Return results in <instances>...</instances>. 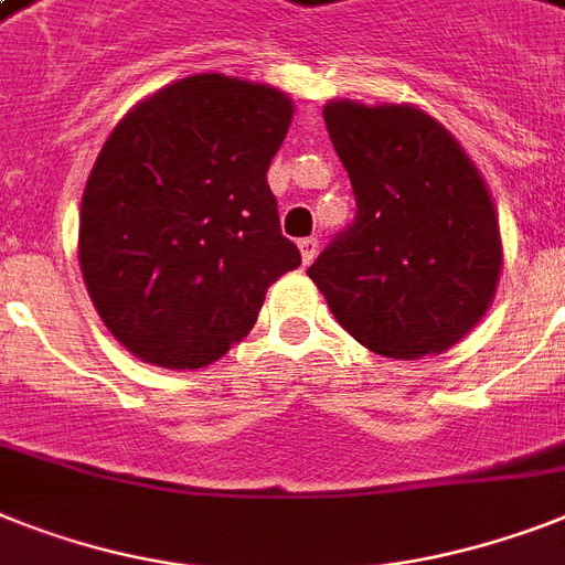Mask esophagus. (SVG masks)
I'll return each instance as SVG.
<instances>
[{
  "instance_id": "34e87169",
  "label": "esophagus",
  "mask_w": 565,
  "mask_h": 565,
  "mask_svg": "<svg viewBox=\"0 0 565 565\" xmlns=\"http://www.w3.org/2000/svg\"><path fill=\"white\" fill-rule=\"evenodd\" d=\"M298 249H301V260L305 264H313L316 252H319V241L316 237H305V241H298Z\"/></svg>"
}]
</instances>
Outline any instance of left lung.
<instances>
[{"label": "left lung", "instance_id": "8db88e82", "mask_svg": "<svg viewBox=\"0 0 565 565\" xmlns=\"http://www.w3.org/2000/svg\"><path fill=\"white\" fill-rule=\"evenodd\" d=\"M324 124L356 217L307 275L374 354H441L488 313L502 269L499 217L479 168L412 104L330 100Z\"/></svg>", "mask_w": 565, "mask_h": 565}]
</instances>
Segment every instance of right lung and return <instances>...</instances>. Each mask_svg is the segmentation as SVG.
<instances>
[{
    "label": "right lung",
    "instance_id": "1",
    "mask_svg": "<svg viewBox=\"0 0 565 565\" xmlns=\"http://www.w3.org/2000/svg\"><path fill=\"white\" fill-rule=\"evenodd\" d=\"M290 121L281 89L191 75L109 132L86 179L77 258L130 354L211 365L258 322L269 284L301 264L267 185Z\"/></svg>",
    "mask_w": 565,
    "mask_h": 565
}]
</instances>
